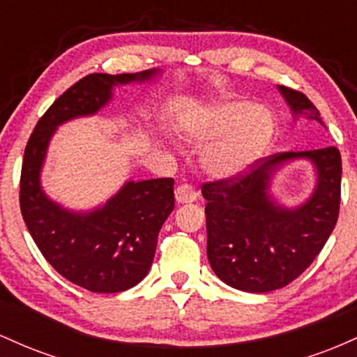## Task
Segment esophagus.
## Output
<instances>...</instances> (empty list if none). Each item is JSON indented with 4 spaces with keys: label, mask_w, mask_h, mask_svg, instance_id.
Segmentation results:
<instances>
[{
    "label": "esophagus",
    "mask_w": 357,
    "mask_h": 357,
    "mask_svg": "<svg viewBox=\"0 0 357 357\" xmlns=\"http://www.w3.org/2000/svg\"><path fill=\"white\" fill-rule=\"evenodd\" d=\"M174 196L178 203H192L198 198V191H196V188H192L191 184H181V186L176 188Z\"/></svg>",
    "instance_id": "1"
}]
</instances>
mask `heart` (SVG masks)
I'll return each mask as SVG.
<instances>
[{"mask_svg":"<svg viewBox=\"0 0 357 357\" xmlns=\"http://www.w3.org/2000/svg\"><path fill=\"white\" fill-rule=\"evenodd\" d=\"M186 136L203 153V169L213 178L230 179L248 169L272 144L275 117L272 110L243 99L216 102L186 122Z\"/></svg>","mask_w":357,"mask_h":357,"instance_id":"obj_1","label":"heart"}]
</instances>
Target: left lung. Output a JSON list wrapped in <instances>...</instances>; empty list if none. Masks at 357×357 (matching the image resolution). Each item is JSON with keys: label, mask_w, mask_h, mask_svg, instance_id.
<instances>
[{"label": "left lung", "mask_w": 357, "mask_h": 357, "mask_svg": "<svg viewBox=\"0 0 357 357\" xmlns=\"http://www.w3.org/2000/svg\"><path fill=\"white\" fill-rule=\"evenodd\" d=\"M294 116L324 126L302 92L278 85ZM294 158H309L318 186L297 208L273 202L268 188L275 171ZM342 162L337 147L278 153L260 159L247 173L204 183L208 260L216 277L243 292L264 294L296 280L321 253L333 233L341 203Z\"/></svg>", "instance_id": "1"}]
</instances>
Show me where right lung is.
<instances>
[{
	"label": "right lung",
	"instance_id": "1",
	"mask_svg": "<svg viewBox=\"0 0 357 357\" xmlns=\"http://www.w3.org/2000/svg\"><path fill=\"white\" fill-rule=\"evenodd\" d=\"M158 73H90L53 102L24 147L20 208L28 231L61 277L90 292H124L147 275L159 230L174 210V179L127 181L104 206L87 213L65 210L40 184L48 142L63 122L99 112L116 85L147 82Z\"/></svg>",
	"mask_w": 357,
	"mask_h": 357
}]
</instances>
